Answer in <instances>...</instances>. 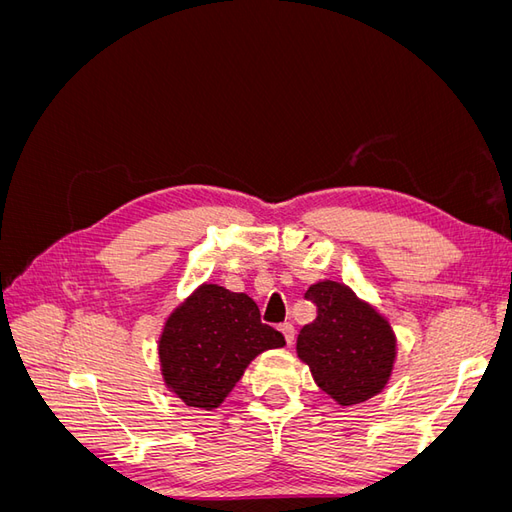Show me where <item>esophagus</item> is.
I'll return each instance as SVG.
<instances>
[{"instance_id": "esophagus-1", "label": "esophagus", "mask_w": 512, "mask_h": 512, "mask_svg": "<svg viewBox=\"0 0 512 512\" xmlns=\"http://www.w3.org/2000/svg\"><path fill=\"white\" fill-rule=\"evenodd\" d=\"M280 331L284 333L286 344L290 346V344L294 342V327H292V322H284V324H280Z\"/></svg>"}]
</instances>
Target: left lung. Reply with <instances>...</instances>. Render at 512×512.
Instances as JSON below:
<instances>
[{
  "instance_id": "left-lung-1",
  "label": "left lung",
  "mask_w": 512,
  "mask_h": 512,
  "mask_svg": "<svg viewBox=\"0 0 512 512\" xmlns=\"http://www.w3.org/2000/svg\"><path fill=\"white\" fill-rule=\"evenodd\" d=\"M316 320L297 337V352L324 393L342 406L374 397L391 376L395 335L382 316L337 282L309 286Z\"/></svg>"
}]
</instances>
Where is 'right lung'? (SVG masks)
<instances>
[{
	"mask_svg": "<svg viewBox=\"0 0 512 512\" xmlns=\"http://www.w3.org/2000/svg\"><path fill=\"white\" fill-rule=\"evenodd\" d=\"M284 344V335L260 320L254 299L205 284L166 322L160 339L164 380L185 406L213 410L256 354Z\"/></svg>",
	"mask_w": 512,
	"mask_h": 512,
	"instance_id": "right-lung-1",
	"label": "right lung"
}]
</instances>
